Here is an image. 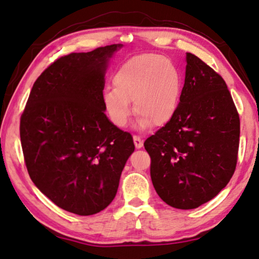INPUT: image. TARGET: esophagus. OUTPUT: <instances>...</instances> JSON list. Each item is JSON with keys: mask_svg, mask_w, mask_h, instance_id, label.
I'll return each mask as SVG.
<instances>
[{"mask_svg": "<svg viewBox=\"0 0 259 259\" xmlns=\"http://www.w3.org/2000/svg\"><path fill=\"white\" fill-rule=\"evenodd\" d=\"M134 143L136 148H142L143 147V139L139 136H134Z\"/></svg>", "mask_w": 259, "mask_h": 259, "instance_id": "1", "label": "esophagus"}]
</instances>
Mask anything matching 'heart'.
<instances>
[{
    "label": "heart",
    "instance_id": "obj_1",
    "mask_svg": "<svg viewBox=\"0 0 259 259\" xmlns=\"http://www.w3.org/2000/svg\"><path fill=\"white\" fill-rule=\"evenodd\" d=\"M182 84V74L170 59L152 54L133 57L117 68L114 88L104 91L105 112L122 128L128 123L133 102L138 129L164 125L177 111Z\"/></svg>",
    "mask_w": 259,
    "mask_h": 259
}]
</instances>
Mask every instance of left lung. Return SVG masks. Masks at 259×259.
Listing matches in <instances>:
<instances>
[{"mask_svg": "<svg viewBox=\"0 0 259 259\" xmlns=\"http://www.w3.org/2000/svg\"><path fill=\"white\" fill-rule=\"evenodd\" d=\"M186 63L176 113L144 143L156 193L184 210L208 202L229 184L240 139L239 114L225 81L190 52Z\"/></svg>", "mask_w": 259, "mask_h": 259, "instance_id": "8db88e82", "label": "left lung"}]
</instances>
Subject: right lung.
<instances>
[{
  "mask_svg": "<svg viewBox=\"0 0 259 259\" xmlns=\"http://www.w3.org/2000/svg\"><path fill=\"white\" fill-rule=\"evenodd\" d=\"M123 47L112 45L57 59L30 91L20 119L29 177L59 208L90 216L115 198L131 135L105 114L108 61Z\"/></svg>",
  "mask_w": 259,
  "mask_h": 259,
  "instance_id": "1",
  "label": "right lung"
}]
</instances>
